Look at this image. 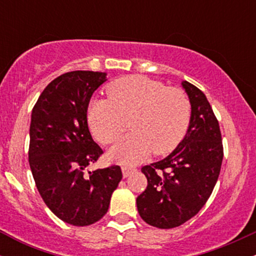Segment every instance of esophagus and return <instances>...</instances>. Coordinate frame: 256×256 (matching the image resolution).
Returning <instances> with one entry per match:
<instances>
[{"instance_id":"esophagus-1","label":"esophagus","mask_w":256,"mask_h":256,"mask_svg":"<svg viewBox=\"0 0 256 256\" xmlns=\"http://www.w3.org/2000/svg\"><path fill=\"white\" fill-rule=\"evenodd\" d=\"M122 176H124V178L128 177V176H130L132 173V171H134V170L128 168V167H122Z\"/></svg>"}]
</instances>
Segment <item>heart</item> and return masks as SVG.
<instances>
[{"instance_id":"b5f03b06","label":"heart","mask_w":256,"mask_h":256,"mask_svg":"<svg viewBox=\"0 0 256 256\" xmlns=\"http://www.w3.org/2000/svg\"><path fill=\"white\" fill-rule=\"evenodd\" d=\"M110 100L90 102L88 122L98 142H116L130 120L132 132L114 144L110 158L125 166L146 160L152 152H172L186 134L192 118V104L178 88H166L158 80L128 76L108 86Z\"/></svg>"}]
</instances>
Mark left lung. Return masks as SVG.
<instances>
[{
	"label": "left lung",
	"mask_w": 256,
	"mask_h": 256,
	"mask_svg": "<svg viewBox=\"0 0 256 256\" xmlns=\"http://www.w3.org/2000/svg\"><path fill=\"white\" fill-rule=\"evenodd\" d=\"M192 104V118L182 142L168 156L144 166L148 186L136 200L146 224L172 228L196 216L210 198L222 161L219 122L201 90L182 82Z\"/></svg>",
	"instance_id": "obj_1"
}]
</instances>
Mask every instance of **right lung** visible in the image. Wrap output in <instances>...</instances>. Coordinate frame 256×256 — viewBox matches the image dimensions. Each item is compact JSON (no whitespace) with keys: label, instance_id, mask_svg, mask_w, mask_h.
<instances>
[{"label":"right lung","instance_id":"1","mask_svg":"<svg viewBox=\"0 0 256 256\" xmlns=\"http://www.w3.org/2000/svg\"><path fill=\"white\" fill-rule=\"evenodd\" d=\"M106 72L73 71L55 78L31 114L28 162L38 192L58 219L88 226L107 213L122 173L119 166L89 171L102 149L88 126V106Z\"/></svg>","mask_w":256,"mask_h":256}]
</instances>
